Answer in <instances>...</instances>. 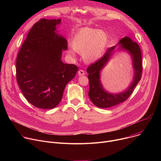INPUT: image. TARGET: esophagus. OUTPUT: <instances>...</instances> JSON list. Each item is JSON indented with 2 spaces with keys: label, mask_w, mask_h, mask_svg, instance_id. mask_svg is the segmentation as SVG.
Returning <instances> with one entry per match:
<instances>
[{
  "label": "esophagus",
  "mask_w": 161,
  "mask_h": 161,
  "mask_svg": "<svg viewBox=\"0 0 161 161\" xmlns=\"http://www.w3.org/2000/svg\"><path fill=\"white\" fill-rule=\"evenodd\" d=\"M78 73V75H79V76H83V75H85V72H84V71H83V70H80Z\"/></svg>",
  "instance_id": "esophagus-1"
}]
</instances>
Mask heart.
Wrapping results in <instances>:
<instances>
[{"mask_svg": "<svg viewBox=\"0 0 161 161\" xmlns=\"http://www.w3.org/2000/svg\"><path fill=\"white\" fill-rule=\"evenodd\" d=\"M108 42V36L102 30L85 29L78 32L73 39V45L69 44L68 53L75 57L76 52L82 53L86 62H93L102 55Z\"/></svg>", "mask_w": 161, "mask_h": 161, "instance_id": "obj_1", "label": "heart"}]
</instances>
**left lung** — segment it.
Listing matches in <instances>:
<instances>
[{"label":"left lung","instance_id":"left-lung-1","mask_svg":"<svg viewBox=\"0 0 161 161\" xmlns=\"http://www.w3.org/2000/svg\"><path fill=\"white\" fill-rule=\"evenodd\" d=\"M117 44L119 47L117 49V45L108 48L100 59L91 64L86 69L90 86L88 96L90 101L98 108H110L125 101L132 93L135 86L142 78V59L139 45L127 36L120 39ZM117 51H126L131 56L134 76L131 84L125 90L118 93H111L102 86L100 73L114 53Z\"/></svg>","mask_w":161,"mask_h":161}]
</instances>
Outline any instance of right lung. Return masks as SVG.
<instances>
[{"label":"right lung","instance_id":"right-lung-1","mask_svg":"<svg viewBox=\"0 0 161 161\" xmlns=\"http://www.w3.org/2000/svg\"><path fill=\"white\" fill-rule=\"evenodd\" d=\"M61 21L42 18L36 23L18 53V84L26 99L38 108H55L78 70L61 60L62 51L67 49V41L57 30Z\"/></svg>","mask_w":161,"mask_h":161}]
</instances>
